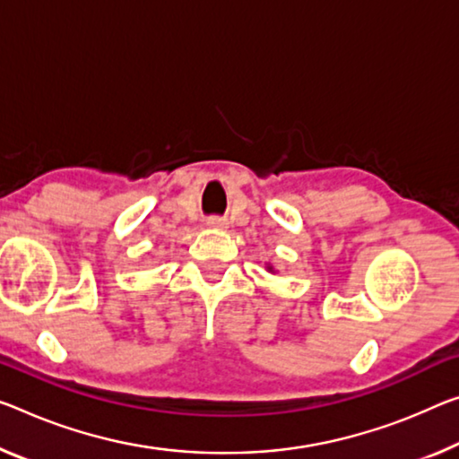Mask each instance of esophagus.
Masks as SVG:
<instances>
[{"mask_svg":"<svg viewBox=\"0 0 459 459\" xmlns=\"http://www.w3.org/2000/svg\"><path fill=\"white\" fill-rule=\"evenodd\" d=\"M207 225H209V228H213V230H223L225 225H228V221L221 220V217H209Z\"/></svg>","mask_w":459,"mask_h":459,"instance_id":"esophagus-1","label":"esophagus"}]
</instances>
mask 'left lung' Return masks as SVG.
Returning <instances> with one entry per match:
<instances>
[{"label":"left lung","mask_w":459,"mask_h":459,"mask_svg":"<svg viewBox=\"0 0 459 459\" xmlns=\"http://www.w3.org/2000/svg\"><path fill=\"white\" fill-rule=\"evenodd\" d=\"M269 271H273V266H269Z\"/></svg>","instance_id":"1"}]
</instances>
